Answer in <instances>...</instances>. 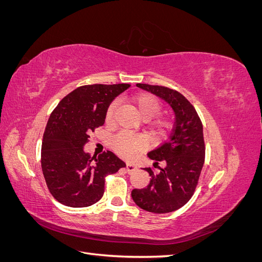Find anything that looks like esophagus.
<instances>
[{
    "instance_id": "obj_1",
    "label": "esophagus",
    "mask_w": 262,
    "mask_h": 262,
    "mask_svg": "<svg viewBox=\"0 0 262 262\" xmlns=\"http://www.w3.org/2000/svg\"><path fill=\"white\" fill-rule=\"evenodd\" d=\"M126 171L128 172H132V171H134L137 169V165H134V164H131V163H128L126 164Z\"/></svg>"
}]
</instances>
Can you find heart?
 I'll return each instance as SVG.
<instances>
[{
	"label": "heart",
	"mask_w": 262,
	"mask_h": 262,
	"mask_svg": "<svg viewBox=\"0 0 262 262\" xmlns=\"http://www.w3.org/2000/svg\"><path fill=\"white\" fill-rule=\"evenodd\" d=\"M133 105L139 110L142 118L148 120L154 118L149 123V128L156 136H165L171 129V120L166 116H157L162 112V102L156 96L149 93H141L132 97ZM116 102L113 101L107 107L105 121L110 123L114 120ZM145 146L144 139L128 132H119L112 139V147L115 152L124 158H131Z\"/></svg>",
	"instance_id": "heart-1"
}]
</instances>
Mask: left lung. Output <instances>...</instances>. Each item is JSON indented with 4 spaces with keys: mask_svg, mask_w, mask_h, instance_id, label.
I'll return each mask as SVG.
<instances>
[{
    "mask_svg": "<svg viewBox=\"0 0 262 262\" xmlns=\"http://www.w3.org/2000/svg\"><path fill=\"white\" fill-rule=\"evenodd\" d=\"M165 99L176 115L169 139L147 154L166 166L155 172L147 167L150 181L146 188L133 189L131 195L138 207L153 213H168L180 209L191 199L199 182L205 157L203 126L196 110L184 95L160 85L137 84Z\"/></svg>",
    "mask_w": 262,
    "mask_h": 262,
    "instance_id": "obj_1",
    "label": "left lung"
}]
</instances>
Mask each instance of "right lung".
Masks as SVG:
<instances>
[{
	"label": "right lung",
	"instance_id": "add662e5",
	"mask_svg": "<svg viewBox=\"0 0 262 262\" xmlns=\"http://www.w3.org/2000/svg\"><path fill=\"white\" fill-rule=\"evenodd\" d=\"M129 84H92L77 87L62 98L46 125L41 168L50 193L71 208L98 202L105 192V178L125 167L113 152L98 157L84 152L90 134L105 123L107 107Z\"/></svg>",
	"mask_w": 262,
	"mask_h": 262
}]
</instances>
